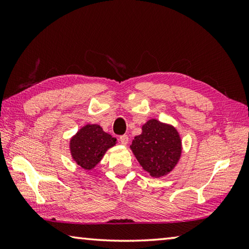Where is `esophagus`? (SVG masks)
I'll use <instances>...</instances> for the list:
<instances>
[{"label": "esophagus", "mask_w": 249, "mask_h": 249, "mask_svg": "<svg viewBox=\"0 0 249 249\" xmlns=\"http://www.w3.org/2000/svg\"><path fill=\"white\" fill-rule=\"evenodd\" d=\"M120 142L122 145H127L128 144V136L127 135H122L120 136Z\"/></svg>", "instance_id": "esophagus-1"}]
</instances>
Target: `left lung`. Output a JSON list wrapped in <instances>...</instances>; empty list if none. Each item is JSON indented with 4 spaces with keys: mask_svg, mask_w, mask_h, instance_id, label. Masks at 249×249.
I'll list each match as a JSON object with an SVG mask.
<instances>
[{
    "mask_svg": "<svg viewBox=\"0 0 249 249\" xmlns=\"http://www.w3.org/2000/svg\"><path fill=\"white\" fill-rule=\"evenodd\" d=\"M130 149L142 169L159 178L169 174L181 156V140L174 126L149 120L142 125V134L133 140Z\"/></svg>",
    "mask_w": 249,
    "mask_h": 249,
    "instance_id": "left-lung-1",
    "label": "left lung"
}]
</instances>
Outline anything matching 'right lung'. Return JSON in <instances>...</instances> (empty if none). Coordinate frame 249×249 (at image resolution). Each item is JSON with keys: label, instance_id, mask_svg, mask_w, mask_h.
Instances as JSON below:
<instances>
[{"label": "right lung", "instance_id": "right-lung-1", "mask_svg": "<svg viewBox=\"0 0 249 249\" xmlns=\"http://www.w3.org/2000/svg\"><path fill=\"white\" fill-rule=\"evenodd\" d=\"M116 144V138L105 133L100 125L88 124L71 138V156L78 165L91 170L103 158L108 148Z\"/></svg>", "mask_w": 249, "mask_h": 249}]
</instances>
